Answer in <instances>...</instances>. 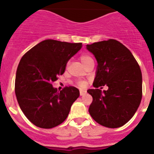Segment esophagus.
<instances>
[{"mask_svg":"<svg viewBox=\"0 0 154 154\" xmlns=\"http://www.w3.org/2000/svg\"><path fill=\"white\" fill-rule=\"evenodd\" d=\"M86 94V91L85 90H80V96H84Z\"/></svg>","mask_w":154,"mask_h":154,"instance_id":"obj_1","label":"esophagus"}]
</instances>
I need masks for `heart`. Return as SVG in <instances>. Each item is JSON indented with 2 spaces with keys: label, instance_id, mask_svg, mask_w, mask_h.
I'll list each match as a JSON object with an SVG mask.
<instances>
[{
  "label": "heart",
  "instance_id": "heart-1",
  "mask_svg": "<svg viewBox=\"0 0 154 154\" xmlns=\"http://www.w3.org/2000/svg\"><path fill=\"white\" fill-rule=\"evenodd\" d=\"M80 60H81V62L83 63V65H85L87 62L92 61L93 59H92V57L89 56V55H82L80 56ZM76 84H77V85H78L79 87H80V88H85L87 85V82L85 81H83V80H79V81H77Z\"/></svg>",
  "mask_w": 154,
  "mask_h": 154
}]
</instances>
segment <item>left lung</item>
Returning <instances> with one entry per match:
<instances>
[{"label":"left lung","instance_id":"left-lung-1","mask_svg":"<svg viewBox=\"0 0 154 154\" xmlns=\"http://www.w3.org/2000/svg\"><path fill=\"white\" fill-rule=\"evenodd\" d=\"M98 65L89 114L99 124L118 128L137 112L142 99V73L140 65L126 46L114 39L87 45ZM106 85L103 93L97 88Z\"/></svg>","mask_w":154,"mask_h":154}]
</instances>
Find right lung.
<instances>
[{
    "label": "right lung",
    "instance_id": "obj_1",
    "mask_svg": "<svg viewBox=\"0 0 154 154\" xmlns=\"http://www.w3.org/2000/svg\"><path fill=\"white\" fill-rule=\"evenodd\" d=\"M81 48L82 43L48 39L21 58L16 72V97L25 116L38 127L51 129L63 123L79 96L75 87L65 86L58 92L52 82Z\"/></svg>",
    "mask_w": 154,
    "mask_h": 154
}]
</instances>
